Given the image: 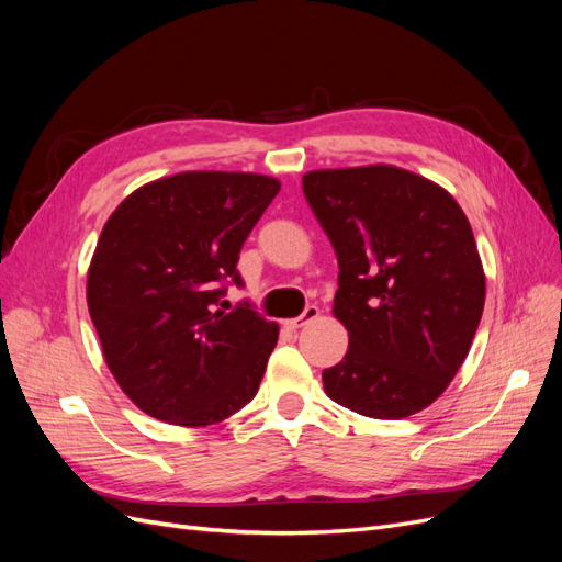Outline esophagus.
I'll return each mask as SVG.
<instances>
[{
	"label": "esophagus",
	"mask_w": 562,
	"mask_h": 562,
	"mask_svg": "<svg viewBox=\"0 0 562 562\" xmlns=\"http://www.w3.org/2000/svg\"><path fill=\"white\" fill-rule=\"evenodd\" d=\"M316 316H318V307H316V304H310V307L304 310L297 318H288V321H285V328L297 330V328H302V326H307V323H312Z\"/></svg>",
	"instance_id": "1"
}]
</instances>
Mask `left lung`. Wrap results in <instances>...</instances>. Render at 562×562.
Here are the masks:
<instances>
[{
  "label": "left lung",
  "mask_w": 562,
  "mask_h": 562,
  "mask_svg": "<svg viewBox=\"0 0 562 562\" xmlns=\"http://www.w3.org/2000/svg\"><path fill=\"white\" fill-rule=\"evenodd\" d=\"M302 190L337 255L333 314L349 333L323 389L372 419L424 411L483 316L485 274L464 211L443 187L386 164L312 171Z\"/></svg>",
  "instance_id": "1"
}]
</instances>
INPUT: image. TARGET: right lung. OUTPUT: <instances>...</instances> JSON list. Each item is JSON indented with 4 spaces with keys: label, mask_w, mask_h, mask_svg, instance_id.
Segmentation results:
<instances>
[{
    "label": "right lung",
    "mask_w": 562,
    "mask_h": 562,
    "mask_svg": "<svg viewBox=\"0 0 562 562\" xmlns=\"http://www.w3.org/2000/svg\"><path fill=\"white\" fill-rule=\"evenodd\" d=\"M281 190L258 173L190 171L143 184L110 215L87 281L105 363L149 417L209 427L258 394L279 326L248 300L239 252Z\"/></svg>",
    "instance_id": "1"
}]
</instances>
